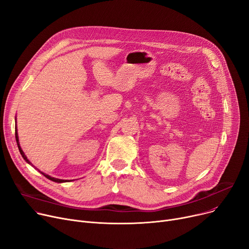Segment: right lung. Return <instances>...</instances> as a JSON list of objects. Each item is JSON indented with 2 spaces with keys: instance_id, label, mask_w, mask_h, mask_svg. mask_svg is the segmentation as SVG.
Masks as SVG:
<instances>
[{
  "instance_id": "obj_1",
  "label": "right lung",
  "mask_w": 249,
  "mask_h": 249,
  "mask_svg": "<svg viewBox=\"0 0 249 249\" xmlns=\"http://www.w3.org/2000/svg\"><path fill=\"white\" fill-rule=\"evenodd\" d=\"M15 137H16V142H17V144H18V148H19V151H20V153H21V155H22V157L24 158V160H26L27 163H29L31 165V163H30V160H29L28 159H27V157L25 156V154H24V152L22 151V149H21V147H20V144H19V139H18V134H17V127H16V130H15ZM42 173V172H41ZM44 176H45L47 179H49V180H51V181H54V182H57V183H62V182H66V181H64V180H61V179H56V178H53V177H50L49 175H46V174H44V173H42Z\"/></svg>"
}]
</instances>
